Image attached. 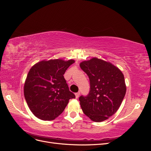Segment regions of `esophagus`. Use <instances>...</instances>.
<instances>
[{"mask_svg":"<svg viewBox=\"0 0 151 151\" xmlns=\"http://www.w3.org/2000/svg\"><path fill=\"white\" fill-rule=\"evenodd\" d=\"M75 95H76V98H78L79 97V96H80V93L79 92L76 93H75Z\"/></svg>","mask_w":151,"mask_h":151,"instance_id":"obj_1","label":"esophagus"}]
</instances>
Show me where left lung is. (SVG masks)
<instances>
[{
	"instance_id": "left-lung-1",
	"label": "left lung",
	"mask_w": 151,
	"mask_h": 151,
	"mask_svg": "<svg viewBox=\"0 0 151 151\" xmlns=\"http://www.w3.org/2000/svg\"><path fill=\"white\" fill-rule=\"evenodd\" d=\"M80 67L90 81L88 95L79 97L81 108L91 120H106L116 112L125 97L124 76L110 62L96 57L82 62Z\"/></svg>"
}]
</instances>
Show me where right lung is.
Returning <instances> with one entry per match:
<instances>
[{
	"instance_id": "right-lung-1",
	"label": "right lung",
	"mask_w": 151,
	"mask_h": 151,
	"mask_svg": "<svg viewBox=\"0 0 151 151\" xmlns=\"http://www.w3.org/2000/svg\"><path fill=\"white\" fill-rule=\"evenodd\" d=\"M74 60H42L29 70L24 86L27 104L33 115L42 120H53L63 111L70 92L63 74Z\"/></svg>"
}]
</instances>
